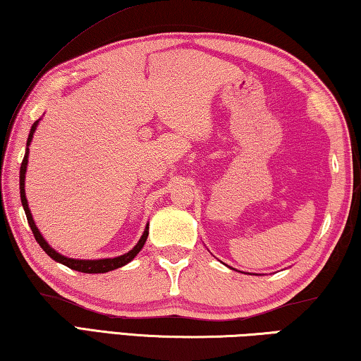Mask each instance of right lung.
Returning <instances> with one entry per match:
<instances>
[{"label": "right lung", "instance_id": "add662e5", "mask_svg": "<svg viewBox=\"0 0 361 361\" xmlns=\"http://www.w3.org/2000/svg\"><path fill=\"white\" fill-rule=\"evenodd\" d=\"M38 122L36 121L35 124L32 126V130H30V135L27 140V151H25V157H23L22 161V166H20V199H22V205H23V210H25V215L28 219V224L30 228L33 231V235L36 242L39 243V247L44 250V252L51 256L54 261L60 262V264H63L66 267L73 269V271H79V272H84V274H103V272H109V271H114V269L126 266L127 262H130L135 256L138 255L140 250L143 248L146 239H148V229H149V224H146L143 235L140 237V240L135 247H133L129 253L126 255H121V256H116V258H105V259H75V258H66V256L57 253L56 250H54L49 243L44 240V237L41 235V232L36 228V224L33 221V216H32V212L28 209V202H27V195H25V172H27V164H28V146L30 142H32L33 138V133L36 130V127H38Z\"/></svg>", "mask_w": 361, "mask_h": 361}]
</instances>
